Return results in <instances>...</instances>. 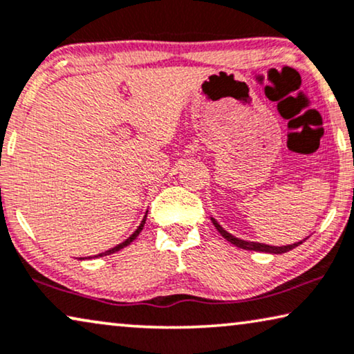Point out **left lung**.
<instances>
[{
	"mask_svg": "<svg viewBox=\"0 0 354 354\" xmlns=\"http://www.w3.org/2000/svg\"><path fill=\"white\" fill-rule=\"evenodd\" d=\"M211 220H212L214 227L217 228V232L222 234L225 239L230 241V243L236 245V248L245 249V250H257V252H268V254H284V252H289V250L297 248V245H299V244H301V241H299V243H294V244H289V245H281V248H278V245H268V244H262V243H250V241H244V239L234 238L233 234H230L228 232H225V230L220 227V225L217 223V220H214V218H211Z\"/></svg>",
	"mask_w": 354,
	"mask_h": 354,
	"instance_id": "obj_1",
	"label": "left lung"
}]
</instances>
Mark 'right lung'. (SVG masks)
Returning <instances> with one entry per match:
<instances>
[{
	"mask_svg": "<svg viewBox=\"0 0 354 354\" xmlns=\"http://www.w3.org/2000/svg\"><path fill=\"white\" fill-rule=\"evenodd\" d=\"M145 220H147V215L145 217H143V220L140 222V225L139 227H137V230L134 233L131 234L129 238H127L126 241H122V243H120L118 245H115V248H111V249H109V250H105V252H102V254H99V255H94V257H104V255H110V254H113V252H116V250H120V249H122V248H126V245H129L132 241H134L137 236H139V233L142 232V228H143V225H145Z\"/></svg>",
	"mask_w": 354,
	"mask_h": 354,
	"instance_id": "obj_1",
	"label": "right lung"
}]
</instances>
